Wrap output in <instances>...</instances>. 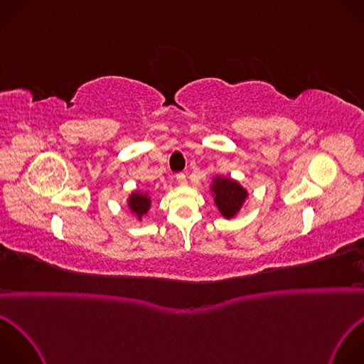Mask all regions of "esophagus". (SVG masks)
Wrapping results in <instances>:
<instances>
[{
    "mask_svg": "<svg viewBox=\"0 0 364 364\" xmlns=\"http://www.w3.org/2000/svg\"><path fill=\"white\" fill-rule=\"evenodd\" d=\"M176 178H177V183L181 184V186H184V184L187 183V177H186L184 173H178V174L176 176Z\"/></svg>",
    "mask_w": 364,
    "mask_h": 364,
    "instance_id": "esophagus-1",
    "label": "esophagus"
}]
</instances>
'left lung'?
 I'll use <instances>...</instances> for the list:
<instances>
[{"mask_svg": "<svg viewBox=\"0 0 364 364\" xmlns=\"http://www.w3.org/2000/svg\"><path fill=\"white\" fill-rule=\"evenodd\" d=\"M211 191L214 197V203L224 218H232L240 208L243 207L249 193L238 181L217 176L213 178Z\"/></svg>", "mask_w": 364, "mask_h": 364, "instance_id": "1", "label": "left lung"}]
</instances>
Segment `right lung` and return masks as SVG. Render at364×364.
Listing matches in <instances>:
<instances>
[{
    "mask_svg": "<svg viewBox=\"0 0 364 364\" xmlns=\"http://www.w3.org/2000/svg\"><path fill=\"white\" fill-rule=\"evenodd\" d=\"M127 204H129V208L133 211V214H136L137 218L141 220V217L147 214V211L151 207V198L149 197L147 193L133 191L127 200Z\"/></svg>",
    "mask_w": 364,
    "mask_h": 364,
    "instance_id": "1",
    "label": "right lung"
}]
</instances>
